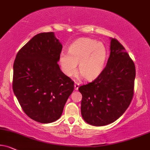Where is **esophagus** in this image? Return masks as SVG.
I'll list each match as a JSON object with an SVG mask.
<instances>
[{
	"mask_svg": "<svg viewBox=\"0 0 150 150\" xmlns=\"http://www.w3.org/2000/svg\"><path fill=\"white\" fill-rule=\"evenodd\" d=\"M79 86H80V84H79V83L78 82H75V84H74V89L76 90H79Z\"/></svg>",
	"mask_w": 150,
	"mask_h": 150,
	"instance_id": "1",
	"label": "esophagus"
}]
</instances>
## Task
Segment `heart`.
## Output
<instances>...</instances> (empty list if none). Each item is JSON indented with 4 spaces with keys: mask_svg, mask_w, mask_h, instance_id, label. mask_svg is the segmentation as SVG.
<instances>
[{
    "mask_svg": "<svg viewBox=\"0 0 150 150\" xmlns=\"http://www.w3.org/2000/svg\"><path fill=\"white\" fill-rule=\"evenodd\" d=\"M107 58V49L101 42L90 38H80L72 43L68 53L60 54V64L62 71L67 76H72L79 71L86 80L97 78L104 69Z\"/></svg>",
    "mask_w": 150,
    "mask_h": 150,
    "instance_id": "obj_1",
    "label": "heart"
}]
</instances>
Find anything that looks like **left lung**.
Returning a JSON list of instances; mask_svg holds the SVG:
<instances>
[{
	"instance_id": "8db88e82",
	"label": "left lung",
	"mask_w": 150,
	"mask_h": 150,
	"mask_svg": "<svg viewBox=\"0 0 150 150\" xmlns=\"http://www.w3.org/2000/svg\"><path fill=\"white\" fill-rule=\"evenodd\" d=\"M110 49L101 74L79 88L82 95V117L93 126H104L117 120L128 108L134 96V62L116 39L110 38Z\"/></svg>"
}]
</instances>
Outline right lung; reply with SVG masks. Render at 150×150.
<instances>
[{"mask_svg":"<svg viewBox=\"0 0 150 150\" xmlns=\"http://www.w3.org/2000/svg\"><path fill=\"white\" fill-rule=\"evenodd\" d=\"M62 49L54 33H42L33 37L16 55L13 91L24 112L38 122L58 120L74 89V81L58 64Z\"/></svg>","mask_w":150,"mask_h":150,"instance_id":"add662e5","label":"right lung"}]
</instances>
